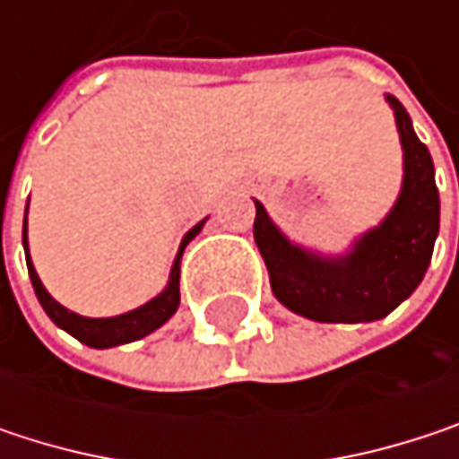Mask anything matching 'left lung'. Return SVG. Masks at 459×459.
<instances>
[{
    "mask_svg": "<svg viewBox=\"0 0 459 459\" xmlns=\"http://www.w3.org/2000/svg\"><path fill=\"white\" fill-rule=\"evenodd\" d=\"M404 151L402 191L391 212L364 230L342 255H321L287 238L255 202V244L276 300L298 316L324 324L385 319L422 281L438 236L433 159L414 135L407 108L385 95Z\"/></svg>",
    "mask_w": 459,
    "mask_h": 459,
    "instance_id": "obj_1",
    "label": "left lung"
}]
</instances>
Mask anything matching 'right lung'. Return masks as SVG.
<instances>
[{"label":"right lung","instance_id":"1","mask_svg":"<svg viewBox=\"0 0 459 459\" xmlns=\"http://www.w3.org/2000/svg\"><path fill=\"white\" fill-rule=\"evenodd\" d=\"M26 215H29V207H26ZM207 223V218L202 223H196L194 229L188 230L180 241V249L175 255V263H172V271H169V281L167 287L151 298L148 303H143L135 311H127V314H119V316H108V319H90V316H79L74 311H68L65 306H60L49 292L45 290L31 257H29V236H26V221H23V249H26V263H29V276H31V284H34V292L45 308V314L49 319L55 321L63 332H68L71 337H76L79 342L90 345V348H114V345H125V342H133L140 340L145 334H151L153 329H159L164 321L172 319V314L178 311L180 306V257H183V249L186 244L202 230V226Z\"/></svg>","mask_w":459,"mask_h":459}]
</instances>
